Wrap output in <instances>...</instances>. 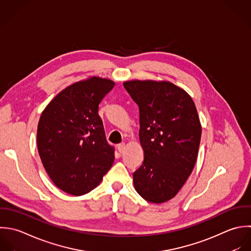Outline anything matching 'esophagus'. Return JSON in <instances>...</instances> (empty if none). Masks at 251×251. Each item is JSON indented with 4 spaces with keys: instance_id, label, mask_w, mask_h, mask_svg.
Returning a JSON list of instances; mask_svg holds the SVG:
<instances>
[{
    "instance_id": "1",
    "label": "esophagus",
    "mask_w": 251,
    "mask_h": 251,
    "mask_svg": "<svg viewBox=\"0 0 251 251\" xmlns=\"http://www.w3.org/2000/svg\"><path fill=\"white\" fill-rule=\"evenodd\" d=\"M125 147H126L125 143H121V144H119V145L117 146V150H118V151H119L120 153L124 152V151H125Z\"/></svg>"
}]
</instances>
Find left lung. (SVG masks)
Returning a JSON list of instances; mask_svg holds the SVG:
<instances>
[{
	"instance_id": "obj_1",
	"label": "left lung",
	"mask_w": 251,
	"mask_h": 251,
	"mask_svg": "<svg viewBox=\"0 0 251 251\" xmlns=\"http://www.w3.org/2000/svg\"><path fill=\"white\" fill-rule=\"evenodd\" d=\"M124 88L139 106L142 166L133 174L137 193L151 203L173 199L195 167L201 124L191 96L169 81L129 80Z\"/></svg>"
}]
</instances>
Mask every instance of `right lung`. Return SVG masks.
Instances as JSON below:
<instances>
[{"mask_svg":"<svg viewBox=\"0 0 251 251\" xmlns=\"http://www.w3.org/2000/svg\"><path fill=\"white\" fill-rule=\"evenodd\" d=\"M115 83L90 76L60 91L43 110L37 147L52 183L79 197L97 188L114 161V147L105 138L98 111Z\"/></svg>","mask_w":251,"mask_h":251,"instance_id":"obj_1","label":"right lung"}]
</instances>
